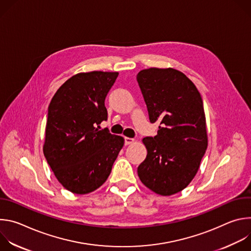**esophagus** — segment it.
Listing matches in <instances>:
<instances>
[{
    "label": "esophagus",
    "mask_w": 251,
    "mask_h": 251,
    "mask_svg": "<svg viewBox=\"0 0 251 251\" xmlns=\"http://www.w3.org/2000/svg\"><path fill=\"white\" fill-rule=\"evenodd\" d=\"M134 142H135V139H133V138H129V137L125 138V144L126 145H130V144H132V143H134Z\"/></svg>",
    "instance_id": "esophagus-1"
}]
</instances>
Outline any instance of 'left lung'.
Returning <instances> with one entry per match:
<instances>
[{"mask_svg":"<svg viewBox=\"0 0 251 251\" xmlns=\"http://www.w3.org/2000/svg\"><path fill=\"white\" fill-rule=\"evenodd\" d=\"M155 137L142 140L147 157L138 167L141 182L161 196L183 191L197 175L207 147L201 96L183 73L151 67L137 75Z\"/></svg>","mask_w":251,"mask_h":251,"instance_id":"obj_1","label":"left lung"}]
</instances>
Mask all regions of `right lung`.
I'll list each match as a JSON object with an SVG mask.
<instances>
[{"mask_svg":"<svg viewBox=\"0 0 251 251\" xmlns=\"http://www.w3.org/2000/svg\"><path fill=\"white\" fill-rule=\"evenodd\" d=\"M118 75L77 74L50 103L44 155L57 181L74 194L85 195L101 187L123 148V137L99 126L107 120L104 101Z\"/></svg>","mask_w":251,"mask_h":251,"instance_id":"right-lung-1","label":"right lung"}]
</instances>
